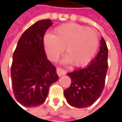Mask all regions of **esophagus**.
Segmentation results:
<instances>
[{
	"instance_id": "obj_1",
	"label": "esophagus",
	"mask_w": 122,
	"mask_h": 122,
	"mask_svg": "<svg viewBox=\"0 0 122 122\" xmlns=\"http://www.w3.org/2000/svg\"><path fill=\"white\" fill-rule=\"evenodd\" d=\"M56 72H57V74H58L59 76H61L65 75V74H66V71H65L64 69H61V68H59V67H58V68L56 69Z\"/></svg>"
}]
</instances>
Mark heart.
<instances>
[{
	"mask_svg": "<svg viewBox=\"0 0 122 122\" xmlns=\"http://www.w3.org/2000/svg\"><path fill=\"white\" fill-rule=\"evenodd\" d=\"M43 45L48 57L56 61L66 49V61L76 66L88 64L94 57L99 47L97 31L74 23L61 25L54 29V34L43 37Z\"/></svg>",
	"mask_w": 122,
	"mask_h": 122,
	"instance_id": "b5f03b06",
	"label": "heart"
}]
</instances>
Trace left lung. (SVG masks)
Instances as JSON below:
<instances>
[{
	"mask_svg": "<svg viewBox=\"0 0 122 122\" xmlns=\"http://www.w3.org/2000/svg\"><path fill=\"white\" fill-rule=\"evenodd\" d=\"M107 70L108 48L102 38L99 51L89 65L67 74L71 79V86L64 91L67 102L77 108L93 104L103 92Z\"/></svg>",
	"mask_w": 122,
	"mask_h": 122,
	"instance_id": "obj_1",
	"label": "left lung"
}]
</instances>
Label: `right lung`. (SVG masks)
Listing matches in <instances>:
<instances>
[{
    "instance_id": "add662e5",
    "label": "right lung",
    "mask_w": 122,
    "mask_h": 122,
    "mask_svg": "<svg viewBox=\"0 0 122 122\" xmlns=\"http://www.w3.org/2000/svg\"><path fill=\"white\" fill-rule=\"evenodd\" d=\"M52 24L47 19L30 26L20 36L13 52L12 88L15 99L26 107L43 104L50 86L58 79L56 69L48 60L43 46L44 34Z\"/></svg>"
}]
</instances>
